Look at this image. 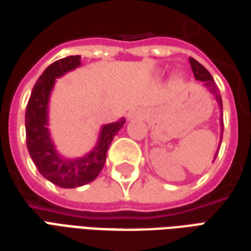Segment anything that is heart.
I'll list each match as a JSON object with an SVG mask.
<instances>
[{"label":"heart","mask_w":251,"mask_h":251,"mask_svg":"<svg viewBox=\"0 0 251 251\" xmlns=\"http://www.w3.org/2000/svg\"><path fill=\"white\" fill-rule=\"evenodd\" d=\"M180 78H182V76H180L179 73H178V75H175V80H180Z\"/></svg>","instance_id":"b5f03b06"}]
</instances>
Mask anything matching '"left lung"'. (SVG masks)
<instances>
[{"label":"left lung","mask_w":251,"mask_h":251,"mask_svg":"<svg viewBox=\"0 0 251 251\" xmlns=\"http://www.w3.org/2000/svg\"><path fill=\"white\" fill-rule=\"evenodd\" d=\"M189 61H190V66H192V71L193 73H194L196 80L202 81V85H204L205 88L209 89V92H211L212 95L215 96L217 104H219V108H220V111H222V118H220L222 133H220V143H219V148H220V144H222V140H223V101H222V96H220V94H219V89H217L216 84H215V81H213V77L211 76V73L206 71L204 66L200 64L199 61H196L194 58H189ZM217 152H219V151H216L213 160L216 159Z\"/></svg>","instance_id":"left-lung-1"}]
</instances>
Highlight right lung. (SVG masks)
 Instances as JSON below:
<instances>
[{"label": "right lung", "mask_w": 251, "mask_h": 251, "mask_svg": "<svg viewBox=\"0 0 251 251\" xmlns=\"http://www.w3.org/2000/svg\"><path fill=\"white\" fill-rule=\"evenodd\" d=\"M81 66L80 55H71L51 64L32 88L25 110V134L29 156L40 174L64 189L83 186L95 179L106 162L114 136L125 125V118L100 127L98 143L80 157H65L59 153L49 130V103L57 78Z\"/></svg>", "instance_id": "add662e5"}]
</instances>
